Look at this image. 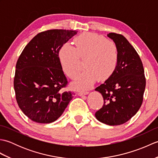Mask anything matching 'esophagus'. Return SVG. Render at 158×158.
Wrapping results in <instances>:
<instances>
[{
    "label": "esophagus",
    "mask_w": 158,
    "mask_h": 158,
    "mask_svg": "<svg viewBox=\"0 0 158 158\" xmlns=\"http://www.w3.org/2000/svg\"><path fill=\"white\" fill-rule=\"evenodd\" d=\"M88 93H89V92L88 91V90H83V91H81V92H80L79 93V96L87 95V94H88Z\"/></svg>",
    "instance_id": "34e87169"
}]
</instances>
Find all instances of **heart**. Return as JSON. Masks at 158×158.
Here are the masks:
<instances>
[{"label": "heart", "mask_w": 158, "mask_h": 158, "mask_svg": "<svg viewBox=\"0 0 158 158\" xmlns=\"http://www.w3.org/2000/svg\"><path fill=\"white\" fill-rule=\"evenodd\" d=\"M75 48L69 43L63 45L58 58L63 71L73 79L78 77L85 60L87 69L75 85L79 88L90 86L98 78L108 79L116 69L119 61V48L112 40L93 32H83L74 40Z\"/></svg>", "instance_id": "b5f03b06"}]
</instances>
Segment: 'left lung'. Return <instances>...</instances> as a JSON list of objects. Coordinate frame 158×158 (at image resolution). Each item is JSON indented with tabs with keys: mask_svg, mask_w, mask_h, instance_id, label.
Instances as JSON below:
<instances>
[{
	"mask_svg": "<svg viewBox=\"0 0 158 158\" xmlns=\"http://www.w3.org/2000/svg\"><path fill=\"white\" fill-rule=\"evenodd\" d=\"M118 46L119 56L116 69L105 82L97 87L104 104L95 113L96 119L109 126L127 122L139 110L146 85L141 60L135 49L122 35H107Z\"/></svg>",
	"mask_w": 158,
	"mask_h": 158,
	"instance_id": "left-lung-1",
	"label": "left lung"
}]
</instances>
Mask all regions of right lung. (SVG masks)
Wrapping results in <instances>:
<instances>
[{
  "instance_id": "right-lung-1",
  "label": "right lung",
  "mask_w": 158,
  "mask_h": 158,
  "mask_svg": "<svg viewBox=\"0 0 158 158\" xmlns=\"http://www.w3.org/2000/svg\"><path fill=\"white\" fill-rule=\"evenodd\" d=\"M77 31L53 29L36 35L16 63L14 89L18 106L33 122L49 123L62 115L75 94L63 92L68 81L58 52Z\"/></svg>"
}]
</instances>
